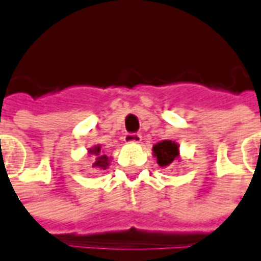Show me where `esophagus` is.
Instances as JSON below:
<instances>
[{
	"mask_svg": "<svg viewBox=\"0 0 261 261\" xmlns=\"http://www.w3.org/2000/svg\"><path fill=\"white\" fill-rule=\"evenodd\" d=\"M124 141H125L127 144H138V143H141V136H140V134H136V133H133V134H125V136H124Z\"/></svg>",
	"mask_w": 261,
	"mask_h": 261,
	"instance_id": "obj_1",
	"label": "esophagus"
}]
</instances>
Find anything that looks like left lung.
<instances>
[{"label": "left lung", "instance_id": "8db88e82", "mask_svg": "<svg viewBox=\"0 0 261 261\" xmlns=\"http://www.w3.org/2000/svg\"><path fill=\"white\" fill-rule=\"evenodd\" d=\"M153 155L161 168H167L174 161H180V145L173 140H163L153 145Z\"/></svg>", "mask_w": 261, "mask_h": 261}]
</instances>
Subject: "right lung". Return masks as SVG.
Returning a JSON list of instances; mask_svg holds the SVG:
<instances>
[{"mask_svg": "<svg viewBox=\"0 0 261 261\" xmlns=\"http://www.w3.org/2000/svg\"><path fill=\"white\" fill-rule=\"evenodd\" d=\"M87 153L91 154L94 157V163H93V168L95 171H102L106 170L110 166L111 163V157H107L104 153H101V145H93L91 148L87 150Z\"/></svg>", "mask_w": 261, "mask_h": 261, "instance_id": "right-lung-1", "label": "right lung"}]
</instances>
